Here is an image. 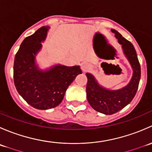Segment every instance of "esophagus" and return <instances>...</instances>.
<instances>
[{"instance_id": "34e87169", "label": "esophagus", "mask_w": 152, "mask_h": 152, "mask_svg": "<svg viewBox=\"0 0 152 152\" xmlns=\"http://www.w3.org/2000/svg\"><path fill=\"white\" fill-rule=\"evenodd\" d=\"M82 70H83V72H86V71H87L89 69H90V66L88 65V64L84 63L83 65H82Z\"/></svg>"}]
</instances>
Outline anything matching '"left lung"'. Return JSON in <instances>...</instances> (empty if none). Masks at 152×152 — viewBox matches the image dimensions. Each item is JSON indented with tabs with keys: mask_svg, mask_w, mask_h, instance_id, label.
Segmentation results:
<instances>
[{
	"mask_svg": "<svg viewBox=\"0 0 152 152\" xmlns=\"http://www.w3.org/2000/svg\"><path fill=\"white\" fill-rule=\"evenodd\" d=\"M111 31L122 45L124 55L132 67L133 75L126 86L119 90H112L99 85L92 74L86 73L87 101L95 110L105 115L114 114L128 105L137 93L140 79V65L133 45L116 30Z\"/></svg>",
	"mask_w": 152,
	"mask_h": 152,
	"instance_id": "obj_1",
	"label": "left lung"
}]
</instances>
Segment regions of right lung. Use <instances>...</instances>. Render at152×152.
Returning <instances> with one entry per match:
<instances>
[{
	"mask_svg": "<svg viewBox=\"0 0 152 152\" xmlns=\"http://www.w3.org/2000/svg\"><path fill=\"white\" fill-rule=\"evenodd\" d=\"M49 28L42 26L27 37L17 52L14 62V82L18 93L28 104L42 110L59 105L68 86L82 73L79 66L56 65L46 70H39L35 58Z\"/></svg>",
	"mask_w": 152,
	"mask_h": 152,
	"instance_id": "add662e5",
	"label": "right lung"
}]
</instances>
